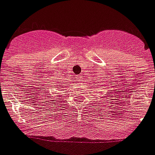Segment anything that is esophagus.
<instances>
[{
    "instance_id": "34e87169",
    "label": "esophagus",
    "mask_w": 155,
    "mask_h": 155,
    "mask_svg": "<svg viewBox=\"0 0 155 155\" xmlns=\"http://www.w3.org/2000/svg\"><path fill=\"white\" fill-rule=\"evenodd\" d=\"M77 80L79 81H81L82 80H83V76H82V74H80V75H78Z\"/></svg>"
}]
</instances>
